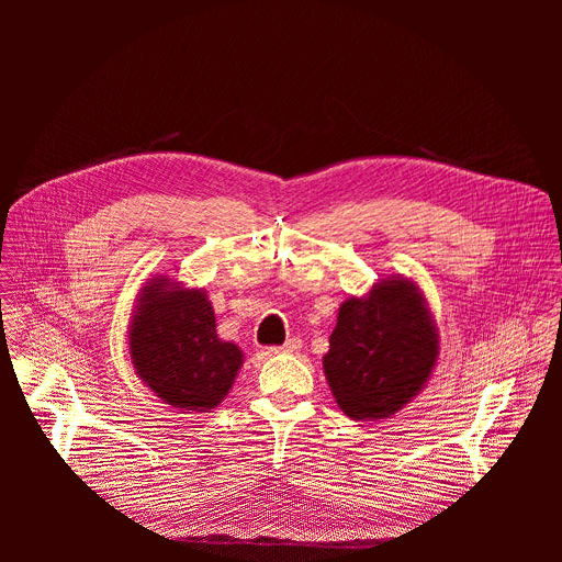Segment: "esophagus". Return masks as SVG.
<instances>
[{"mask_svg":"<svg viewBox=\"0 0 562 562\" xmlns=\"http://www.w3.org/2000/svg\"><path fill=\"white\" fill-rule=\"evenodd\" d=\"M302 349V340L300 338H289L282 347H271V353H297Z\"/></svg>","mask_w":562,"mask_h":562,"instance_id":"34e87169","label":"esophagus"}]
</instances>
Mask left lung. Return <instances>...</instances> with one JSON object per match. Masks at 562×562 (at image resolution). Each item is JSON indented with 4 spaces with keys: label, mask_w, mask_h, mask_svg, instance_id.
<instances>
[{
    "label": "left lung",
    "mask_w": 562,
    "mask_h": 562,
    "mask_svg": "<svg viewBox=\"0 0 562 562\" xmlns=\"http://www.w3.org/2000/svg\"><path fill=\"white\" fill-rule=\"evenodd\" d=\"M440 336L420 286L403 276L347 297L323 358L338 407L358 423L384 420L425 389Z\"/></svg>",
    "instance_id": "1"
}]
</instances>
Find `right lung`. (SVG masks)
I'll return each instance as SVG.
<instances>
[{
  "label": "right lung",
  "instance_id": "obj_1",
  "mask_svg": "<svg viewBox=\"0 0 562 562\" xmlns=\"http://www.w3.org/2000/svg\"><path fill=\"white\" fill-rule=\"evenodd\" d=\"M128 353L144 386L182 414L215 409L245 362L237 345L217 336L206 291L167 276L148 280L137 293Z\"/></svg>",
  "mask_w": 562,
  "mask_h": 562
}]
</instances>
